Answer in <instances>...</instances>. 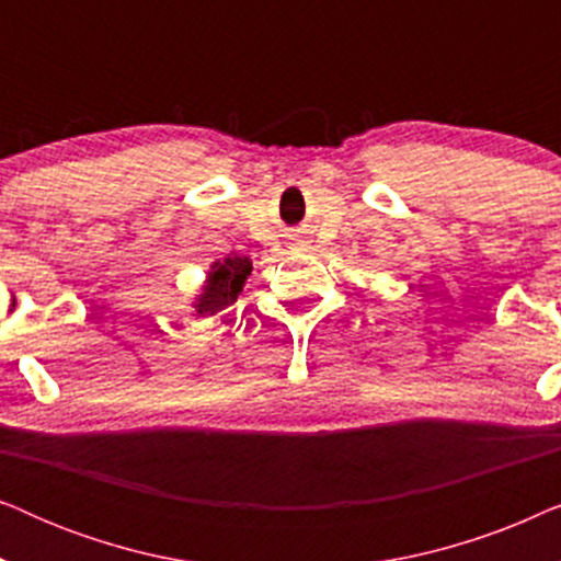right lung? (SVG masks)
<instances>
[{
    "mask_svg": "<svg viewBox=\"0 0 561 561\" xmlns=\"http://www.w3.org/2000/svg\"><path fill=\"white\" fill-rule=\"evenodd\" d=\"M252 273V260L248 255H232L225 260H214L209 271H206L204 286L198 288L191 309L194 317H214L227 306L237 301V296L242 294L244 280Z\"/></svg>",
    "mask_w": 561,
    "mask_h": 561,
    "instance_id": "obj_1",
    "label": "right lung"
}]
</instances>
